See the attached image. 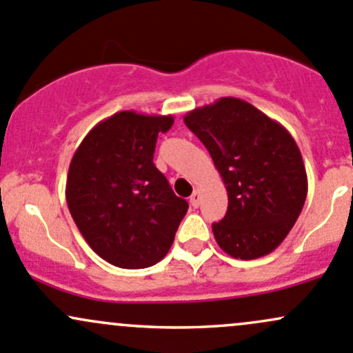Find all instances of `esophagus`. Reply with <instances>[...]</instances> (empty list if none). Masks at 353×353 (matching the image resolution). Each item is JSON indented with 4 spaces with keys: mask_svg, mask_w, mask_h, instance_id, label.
<instances>
[{
    "mask_svg": "<svg viewBox=\"0 0 353 353\" xmlns=\"http://www.w3.org/2000/svg\"><path fill=\"white\" fill-rule=\"evenodd\" d=\"M189 203H191L192 208H198L199 206V191L192 192V196L189 198Z\"/></svg>",
    "mask_w": 353,
    "mask_h": 353,
    "instance_id": "esophagus-1",
    "label": "esophagus"
}]
</instances>
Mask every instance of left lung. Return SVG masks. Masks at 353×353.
Here are the masks:
<instances>
[{
    "mask_svg": "<svg viewBox=\"0 0 353 353\" xmlns=\"http://www.w3.org/2000/svg\"><path fill=\"white\" fill-rule=\"evenodd\" d=\"M205 143L228 192L216 243L242 261L276 250L291 232L307 194L304 162L291 133L250 103L220 98L184 117Z\"/></svg>",
    "mask_w": 353,
    "mask_h": 353,
    "instance_id": "1",
    "label": "left lung"
}]
</instances>
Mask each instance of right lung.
<instances>
[{
  "mask_svg": "<svg viewBox=\"0 0 353 353\" xmlns=\"http://www.w3.org/2000/svg\"><path fill=\"white\" fill-rule=\"evenodd\" d=\"M172 114L118 111L99 121L74 152L65 184L72 220L111 265L145 269L165 257L188 201L154 164L159 133Z\"/></svg>",
  "mask_w": 353,
  "mask_h": 353,
  "instance_id": "add662e5",
  "label": "right lung"
}]
</instances>
